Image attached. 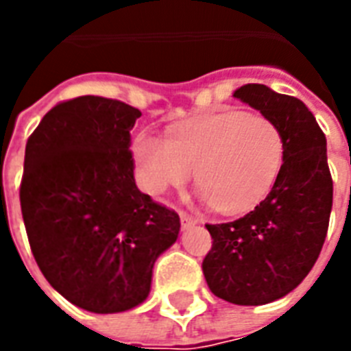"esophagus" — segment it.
<instances>
[{"instance_id": "34e87169", "label": "esophagus", "mask_w": 351, "mask_h": 351, "mask_svg": "<svg viewBox=\"0 0 351 351\" xmlns=\"http://www.w3.org/2000/svg\"><path fill=\"white\" fill-rule=\"evenodd\" d=\"M180 222H182V230H189V228L198 224V220L193 219L191 215H187V213H180Z\"/></svg>"}]
</instances>
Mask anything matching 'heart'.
Wrapping results in <instances>:
<instances>
[{"label": "heart", "mask_w": 351, "mask_h": 351, "mask_svg": "<svg viewBox=\"0 0 351 351\" xmlns=\"http://www.w3.org/2000/svg\"><path fill=\"white\" fill-rule=\"evenodd\" d=\"M132 154L140 184L151 195L186 187L197 171L204 202L240 215L256 208L277 184L286 138L271 118L224 111L175 127L167 140L140 132Z\"/></svg>", "instance_id": "1"}]
</instances>
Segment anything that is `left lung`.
Segmentation results:
<instances>
[{
    "mask_svg": "<svg viewBox=\"0 0 351 351\" xmlns=\"http://www.w3.org/2000/svg\"><path fill=\"white\" fill-rule=\"evenodd\" d=\"M234 98L271 118L286 138V160L271 193L242 219L208 224L213 247L202 262L217 297L261 306L293 291L321 255L333 202L326 136L308 107L262 84Z\"/></svg>",
    "mask_w": 351,
    "mask_h": 351,
    "instance_id": "obj_1",
    "label": "left lung"
}]
</instances>
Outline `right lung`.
I'll use <instances>...</instances> for the list:
<instances>
[{
    "label": "right lung",
    "mask_w": 351,
    "mask_h": 351,
    "mask_svg": "<svg viewBox=\"0 0 351 351\" xmlns=\"http://www.w3.org/2000/svg\"><path fill=\"white\" fill-rule=\"evenodd\" d=\"M142 112L80 96L47 112L25 147L19 202L43 277L82 310L120 313L151 291L180 219L134 182L131 129Z\"/></svg>",
    "instance_id": "obj_1"
}]
</instances>
